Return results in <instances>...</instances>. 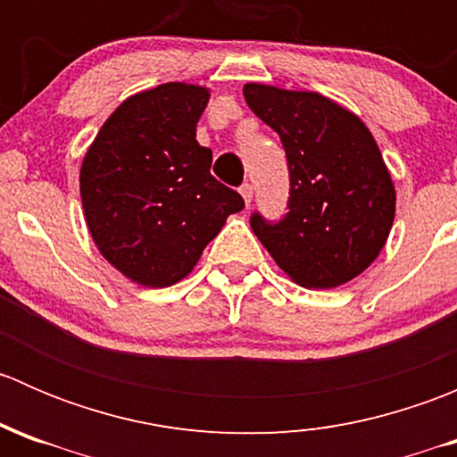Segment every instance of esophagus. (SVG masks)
Listing matches in <instances>:
<instances>
[{
	"instance_id": "1",
	"label": "esophagus",
	"mask_w": 457,
	"mask_h": 457,
	"mask_svg": "<svg viewBox=\"0 0 457 457\" xmlns=\"http://www.w3.org/2000/svg\"><path fill=\"white\" fill-rule=\"evenodd\" d=\"M241 196L245 199L247 205L252 203V196H254V187H252V183H243L241 186Z\"/></svg>"
}]
</instances>
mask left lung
Here are the masks:
<instances>
[{
  "instance_id": "left-lung-1",
  "label": "left lung",
  "mask_w": 457,
  "mask_h": 457,
  "mask_svg": "<svg viewBox=\"0 0 457 457\" xmlns=\"http://www.w3.org/2000/svg\"><path fill=\"white\" fill-rule=\"evenodd\" d=\"M247 105L287 154L289 201L280 220L250 219L276 265L307 289L349 283L385 247L395 190L370 128L318 92L245 84Z\"/></svg>"
}]
</instances>
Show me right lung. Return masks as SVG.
I'll use <instances>...</instances> for the list:
<instances>
[{
    "label": "right lung",
    "instance_id": "1",
    "mask_svg": "<svg viewBox=\"0 0 457 457\" xmlns=\"http://www.w3.org/2000/svg\"><path fill=\"white\" fill-rule=\"evenodd\" d=\"M210 90L170 81L128 96L87 147L79 174L92 241L143 287H170L195 270L225 219L245 207L210 174L196 141Z\"/></svg>",
    "mask_w": 457,
    "mask_h": 457
}]
</instances>
